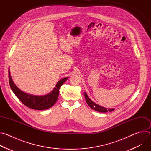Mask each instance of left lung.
Returning a JSON list of instances; mask_svg holds the SVG:
<instances>
[{"label": "left lung", "instance_id": "left-lung-1", "mask_svg": "<svg viewBox=\"0 0 151 151\" xmlns=\"http://www.w3.org/2000/svg\"><path fill=\"white\" fill-rule=\"evenodd\" d=\"M84 96L85 98V100L87 101L88 105L91 107V109H94L96 111L99 112H112L114 110V108L112 109H108V108H106V107H102L96 103H95L94 101H93L88 96V95L85 92L84 93Z\"/></svg>", "mask_w": 151, "mask_h": 151}]
</instances>
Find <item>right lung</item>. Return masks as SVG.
Instances as JSON below:
<instances>
[{"mask_svg":"<svg viewBox=\"0 0 151 151\" xmlns=\"http://www.w3.org/2000/svg\"><path fill=\"white\" fill-rule=\"evenodd\" d=\"M8 73L10 87L15 95L25 106L35 110H45L52 107L58 99L59 90L61 86L68 79V77H66L60 80L57 83L53 90L49 94L44 96H35L19 90L13 82L9 68L8 69Z\"/></svg>","mask_w":151,"mask_h":151,"instance_id":"right-lung-1","label":"right lung"}]
</instances>
